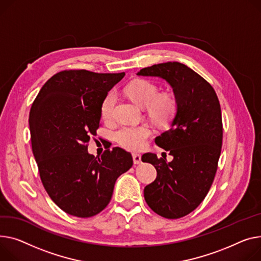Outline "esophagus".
I'll use <instances>...</instances> for the list:
<instances>
[{
    "label": "esophagus",
    "instance_id": "esophagus-1",
    "mask_svg": "<svg viewBox=\"0 0 261 261\" xmlns=\"http://www.w3.org/2000/svg\"><path fill=\"white\" fill-rule=\"evenodd\" d=\"M133 162L135 165L142 163V156L140 154H133Z\"/></svg>",
    "mask_w": 261,
    "mask_h": 261
}]
</instances>
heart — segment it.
<instances>
[{"mask_svg":"<svg viewBox=\"0 0 261 261\" xmlns=\"http://www.w3.org/2000/svg\"><path fill=\"white\" fill-rule=\"evenodd\" d=\"M126 93L137 105L148 108L151 115L160 123L168 121L176 112V98L172 94H161L159 86L147 80H137L126 87ZM116 93L110 91L100 103V115L110 119L113 115ZM151 129L148 125L124 126L115 132V140L119 146L128 150H141L146 145Z\"/></svg>","mask_w":261,"mask_h":261,"instance_id":"b5f03b06","label":"heart"}]
</instances>
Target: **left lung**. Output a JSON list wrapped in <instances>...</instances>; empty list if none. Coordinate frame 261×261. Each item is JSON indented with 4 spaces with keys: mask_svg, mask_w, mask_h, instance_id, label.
Returning <instances> with one entry per match:
<instances>
[{
    "mask_svg": "<svg viewBox=\"0 0 261 261\" xmlns=\"http://www.w3.org/2000/svg\"><path fill=\"white\" fill-rule=\"evenodd\" d=\"M137 75L158 76L173 88L177 108L169 128L155 144L173 161L146 153L158 176L144 190L145 200L156 213L176 219L194 211L213 184L222 145V119L213 87L188 66L168 62L143 68Z\"/></svg>",
    "mask_w": 261,
    "mask_h": 261,
    "instance_id": "1",
    "label": "left lung"
}]
</instances>
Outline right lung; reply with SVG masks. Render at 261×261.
Segmentation results:
<instances>
[{"mask_svg":"<svg viewBox=\"0 0 261 261\" xmlns=\"http://www.w3.org/2000/svg\"><path fill=\"white\" fill-rule=\"evenodd\" d=\"M121 73L64 70L51 76L29 113L31 147L46 192L61 209L87 218L111 200L114 184L133 165L131 153L115 147L88 153L96 135L100 103Z\"/></svg>","mask_w":261,"mask_h":261,"instance_id":"right-lung-1","label":"right lung"}]
</instances>
